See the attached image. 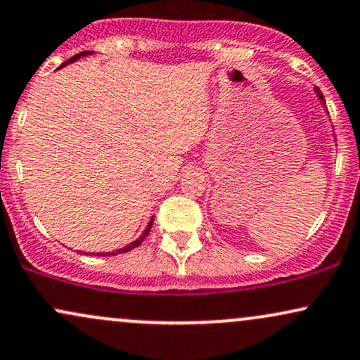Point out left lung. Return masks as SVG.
Returning a JSON list of instances; mask_svg holds the SVG:
<instances>
[{
    "instance_id": "obj_1",
    "label": "left lung",
    "mask_w": 360,
    "mask_h": 360,
    "mask_svg": "<svg viewBox=\"0 0 360 360\" xmlns=\"http://www.w3.org/2000/svg\"><path fill=\"white\" fill-rule=\"evenodd\" d=\"M315 92H317V95H319V98H320V102L323 103V105H326V98H323V95H322V92H320L319 89H315Z\"/></svg>"
}]
</instances>
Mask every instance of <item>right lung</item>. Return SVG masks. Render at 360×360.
Masks as SVG:
<instances>
[{
	"label": "right lung",
	"mask_w": 360,
	"mask_h": 360,
	"mask_svg": "<svg viewBox=\"0 0 360 360\" xmlns=\"http://www.w3.org/2000/svg\"><path fill=\"white\" fill-rule=\"evenodd\" d=\"M94 51H82V53H79V55H75V56H72V58H68L67 62H63L62 65H60V68L62 67H67V65H70V63H73V62H77V60L79 58H82V56H89V55H92ZM153 221H154V216L153 218H150V221H149V224H147V228L144 229V233H142L141 236L137 238L136 241H132L131 245H127V246H124V248H120V250H115V251H112V253H97L98 257H112V255H119V253H127V251H131V250H134L136 248V246H139L142 243V241L146 240V236L149 235V231H150V228H153Z\"/></svg>",
	"instance_id": "right-lung-1"
}]
</instances>
